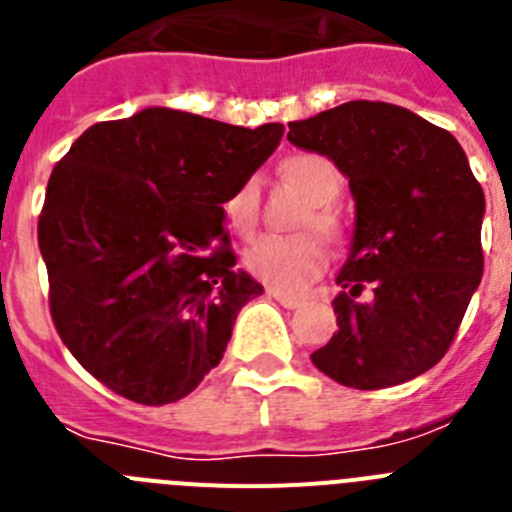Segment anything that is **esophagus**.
<instances>
[{"mask_svg": "<svg viewBox=\"0 0 512 512\" xmlns=\"http://www.w3.org/2000/svg\"><path fill=\"white\" fill-rule=\"evenodd\" d=\"M269 297H274V300H277L279 305L289 307V310H295V307H300V305H302L300 297L287 295V292H279V289H269Z\"/></svg>", "mask_w": 512, "mask_h": 512, "instance_id": "34e87169", "label": "esophagus"}]
</instances>
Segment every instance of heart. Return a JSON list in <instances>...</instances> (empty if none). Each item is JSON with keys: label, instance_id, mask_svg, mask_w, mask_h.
<instances>
[{"label": "heart", "instance_id": "heart-1", "mask_svg": "<svg viewBox=\"0 0 512 512\" xmlns=\"http://www.w3.org/2000/svg\"><path fill=\"white\" fill-rule=\"evenodd\" d=\"M282 171L312 202V210L302 217L300 228H315L325 238H338L341 217L330 202H336L343 189L341 169L328 156L300 153L289 158ZM259 207L261 189L256 176L243 179L223 202L228 223L241 235H251L256 230ZM325 266H328V248L315 233L264 235L246 253V269L279 292H302L323 274Z\"/></svg>", "mask_w": 512, "mask_h": 512}]
</instances>
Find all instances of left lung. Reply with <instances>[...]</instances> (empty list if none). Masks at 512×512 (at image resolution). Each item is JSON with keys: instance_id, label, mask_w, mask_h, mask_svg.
<instances>
[{"instance_id": "obj_1", "label": "left lung", "mask_w": 512, "mask_h": 512, "mask_svg": "<svg viewBox=\"0 0 512 512\" xmlns=\"http://www.w3.org/2000/svg\"><path fill=\"white\" fill-rule=\"evenodd\" d=\"M287 138L328 156L356 200L333 300L338 333L312 364L354 390L428 372L454 343L485 269V192L467 153L449 130L369 99L289 122Z\"/></svg>"}]
</instances>
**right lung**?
Returning <instances> with one entry per match:
<instances>
[{
  "label": "right lung",
  "mask_w": 512,
  "mask_h": 512,
  "mask_svg": "<svg viewBox=\"0 0 512 512\" xmlns=\"http://www.w3.org/2000/svg\"><path fill=\"white\" fill-rule=\"evenodd\" d=\"M282 133L151 107L97 122L56 164L38 220L53 323L115 395L169 405L220 364L264 292L235 271L223 202Z\"/></svg>",
  "instance_id": "add662e5"
}]
</instances>
